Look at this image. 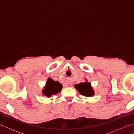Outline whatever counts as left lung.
<instances>
[{"label": "left lung", "instance_id": "left-lung-1", "mask_svg": "<svg viewBox=\"0 0 134 134\" xmlns=\"http://www.w3.org/2000/svg\"><path fill=\"white\" fill-rule=\"evenodd\" d=\"M74 87L78 90L81 94L86 97H91L94 94V91L91 86V83L89 82H82L79 84H76Z\"/></svg>", "mask_w": 134, "mask_h": 134}]
</instances>
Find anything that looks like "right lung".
<instances>
[{
    "label": "right lung",
    "mask_w": 134,
    "mask_h": 134,
    "mask_svg": "<svg viewBox=\"0 0 134 134\" xmlns=\"http://www.w3.org/2000/svg\"><path fill=\"white\" fill-rule=\"evenodd\" d=\"M62 89V85L58 81H54L53 79L49 78L42 92L43 95L50 97L52 95L56 94L60 92Z\"/></svg>",
    "instance_id": "1"
}]
</instances>
